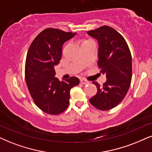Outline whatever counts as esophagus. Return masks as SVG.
I'll return each instance as SVG.
<instances>
[{
  "instance_id": "34e87169",
  "label": "esophagus",
  "mask_w": 152,
  "mask_h": 152,
  "mask_svg": "<svg viewBox=\"0 0 152 152\" xmlns=\"http://www.w3.org/2000/svg\"><path fill=\"white\" fill-rule=\"evenodd\" d=\"M80 82L82 84H84V85H86V84L89 83V81H88V80L83 79V78H82V79H80Z\"/></svg>"
}]
</instances>
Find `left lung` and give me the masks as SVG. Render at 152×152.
Instances as JSON below:
<instances>
[{
  "mask_svg": "<svg viewBox=\"0 0 152 152\" xmlns=\"http://www.w3.org/2000/svg\"><path fill=\"white\" fill-rule=\"evenodd\" d=\"M98 42V66L106 75L102 86L93 81L97 93L90 99L97 109L107 111L121 102L129 89L132 78V57L124 37L113 28L103 26L88 31Z\"/></svg>",
  "mask_w": 152,
  "mask_h": 152,
  "instance_id": "8db88e82",
  "label": "left lung"
}]
</instances>
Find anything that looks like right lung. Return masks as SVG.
<instances>
[{
    "label": "right lung",
    "mask_w": 152,
    "mask_h": 152,
    "mask_svg": "<svg viewBox=\"0 0 152 152\" xmlns=\"http://www.w3.org/2000/svg\"><path fill=\"white\" fill-rule=\"evenodd\" d=\"M76 34L46 28L28 48L25 64L26 85L36 106L47 114L57 115L66 110L71 89L79 84V79L74 76L59 81L55 71L62 57L63 44Z\"/></svg>",
    "instance_id": "add662e5"
}]
</instances>
